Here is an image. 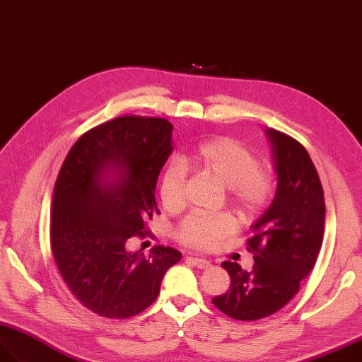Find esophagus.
Masks as SVG:
<instances>
[{
    "label": "esophagus",
    "instance_id": "esophagus-1",
    "mask_svg": "<svg viewBox=\"0 0 362 362\" xmlns=\"http://www.w3.org/2000/svg\"><path fill=\"white\" fill-rule=\"evenodd\" d=\"M187 262H190L192 265H194L199 269H205L211 267V262L207 259H201V257H187Z\"/></svg>",
    "mask_w": 362,
    "mask_h": 362
}]
</instances>
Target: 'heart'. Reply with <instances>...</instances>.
Returning <instances> with one entry per match:
<instances>
[{"label":"heart","mask_w":362,"mask_h":362,"mask_svg":"<svg viewBox=\"0 0 362 362\" xmlns=\"http://www.w3.org/2000/svg\"><path fill=\"white\" fill-rule=\"evenodd\" d=\"M194 168L213 175L227 187L228 199L242 216L250 218L269 204L274 193V178L262 168L256 155L239 141L214 139L204 141L187 157ZM187 168L172 161L161 173L160 198L168 210H180L185 202ZM234 231V221L226 213H190L177 228V238L184 245L209 251Z\"/></svg>","instance_id":"obj_1"}]
</instances>
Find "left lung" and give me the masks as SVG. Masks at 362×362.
Returning <instances> with one entry per match:
<instances>
[{"mask_svg": "<svg viewBox=\"0 0 362 362\" xmlns=\"http://www.w3.org/2000/svg\"><path fill=\"white\" fill-rule=\"evenodd\" d=\"M277 190L269 209L254 223L247 250L252 271L223 262L230 289L211 303L230 318L254 321L276 314L294 298L314 268L323 243L325 192L308 151L291 135L268 128Z\"/></svg>", "mask_w": 362, "mask_h": 362, "instance_id": "left-lung-1", "label": "left lung"}]
</instances>
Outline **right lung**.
Wrapping results in <instances>:
<instances>
[{
	"mask_svg": "<svg viewBox=\"0 0 362 362\" xmlns=\"http://www.w3.org/2000/svg\"><path fill=\"white\" fill-rule=\"evenodd\" d=\"M173 124L163 117L120 115L86 131L68 152L54 184L50 243L76 300L106 318L149 308L181 252L158 245L131 252L160 213L155 187L172 153Z\"/></svg>",
	"mask_w": 362,
	"mask_h": 362,
	"instance_id": "obj_1",
	"label": "right lung"
}]
</instances>
